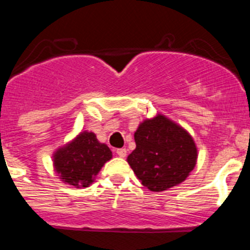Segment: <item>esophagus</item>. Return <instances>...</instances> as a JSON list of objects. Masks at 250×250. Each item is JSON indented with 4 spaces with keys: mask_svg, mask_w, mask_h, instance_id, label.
Here are the masks:
<instances>
[{
    "mask_svg": "<svg viewBox=\"0 0 250 250\" xmlns=\"http://www.w3.org/2000/svg\"><path fill=\"white\" fill-rule=\"evenodd\" d=\"M116 153H117L121 158H125V156H127V150H125V148H117Z\"/></svg>",
    "mask_w": 250,
    "mask_h": 250,
    "instance_id": "1",
    "label": "esophagus"
}]
</instances>
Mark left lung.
I'll return each mask as SVG.
<instances>
[{
  "label": "left lung",
  "mask_w": 250,
  "mask_h": 250,
  "mask_svg": "<svg viewBox=\"0 0 250 250\" xmlns=\"http://www.w3.org/2000/svg\"><path fill=\"white\" fill-rule=\"evenodd\" d=\"M134 140L137 147L127 162L141 184L153 192L183 183L197 162L192 137L161 113L140 123Z\"/></svg>",
  "instance_id": "left-lung-1"
}]
</instances>
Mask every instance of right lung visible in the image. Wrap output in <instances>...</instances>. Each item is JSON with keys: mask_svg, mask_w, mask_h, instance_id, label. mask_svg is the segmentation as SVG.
Listing matches in <instances>:
<instances>
[{"mask_svg": "<svg viewBox=\"0 0 250 250\" xmlns=\"http://www.w3.org/2000/svg\"><path fill=\"white\" fill-rule=\"evenodd\" d=\"M112 158L109 146L99 143L92 132L80 134L53 155V166L62 183L76 188H88L103 166Z\"/></svg>", "mask_w": 250, "mask_h": 250, "instance_id": "obj_1", "label": "right lung"}]
</instances>
